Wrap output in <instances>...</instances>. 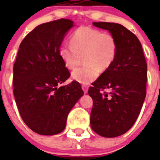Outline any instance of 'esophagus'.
Instances as JSON below:
<instances>
[{"label":"esophagus","mask_w":160,"mask_h":160,"mask_svg":"<svg viewBox=\"0 0 160 160\" xmlns=\"http://www.w3.org/2000/svg\"><path fill=\"white\" fill-rule=\"evenodd\" d=\"M82 88L85 94H87V93L88 92V87H87V85H82Z\"/></svg>","instance_id":"obj_1"}]
</instances>
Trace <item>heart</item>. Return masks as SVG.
<instances>
[{"instance_id":"1","label":"heart","mask_w":160,"mask_h":160,"mask_svg":"<svg viewBox=\"0 0 160 160\" xmlns=\"http://www.w3.org/2000/svg\"><path fill=\"white\" fill-rule=\"evenodd\" d=\"M117 54L116 39L110 32L90 26L78 28L70 36V46L63 45L59 56L65 66L73 70L82 57V67L72 72V78L82 84H90L111 67Z\"/></svg>"}]
</instances>
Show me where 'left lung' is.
<instances>
[{
	"label": "left lung",
	"mask_w": 160,
	"mask_h": 160,
	"mask_svg": "<svg viewBox=\"0 0 160 160\" xmlns=\"http://www.w3.org/2000/svg\"><path fill=\"white\" fill-rule=\"evenodd\" d=\"M93 25L109 30L117 42L114 62L88 90L93 99L91 128L101 136L113 138L127 132L138 117L146 97L148 65L140 42L129 29L111 22ZM107 88L110 93L104 91Z\"/></svg>",
	"instance_id": "left-lung-1"
}]
</instances>
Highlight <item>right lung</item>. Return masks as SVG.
I'll return each mask as SVG.
<instances>
[{
  "instance_id": "add662e5",
  "label": "right lung",
  "mask_w": 160,
  "mask_h": 160,
  "mask_svg": "<svg viewBox=\"0 0 160 160\" xmlns=\"http://www.w3.org/2000/svg\"><path fill=\"white\" fill-rule=\"evenodd\" d=\"M69 19L38 25L20 45L13 66V94L24 122L32 131L53 135L66 128L69 112L83 95L80 83L58 87L70 76L59 56Z\"/></svg>"
}]
</instances>
